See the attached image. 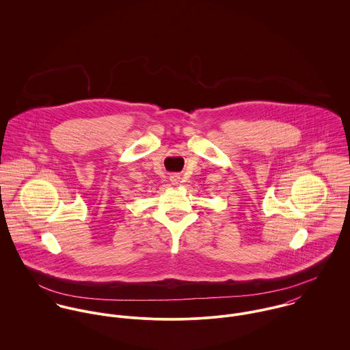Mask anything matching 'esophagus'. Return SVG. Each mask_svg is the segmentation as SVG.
<instances>
[{"label": "esophagus", "instance_id": "1", "mask_svg": "<svg viewBox=\"0 0 350 350\" xmlns=\"http://www.w3.org/2000/svg\"><path fill=\"white\" fill-rule=\"evenodd\" d=\"M171 182H172V183H178V182H179V176H178V175H172V176H171Z\"/></svg>", "mask_w": 350, "mask_h": 350}]
</instances>
